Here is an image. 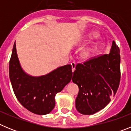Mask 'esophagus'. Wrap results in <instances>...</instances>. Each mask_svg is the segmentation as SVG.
<instances>
[{
	"mask_svg": "<svg viewBox=\"0 0 131 131\" xmlns=\"http://www.w3.org/2000/svg\"><path fill=\"white\" fill-rule=\"evenodd\" d=\"M71 67H72V71L73 72L75 70V67H76V63L75 62H73L72 63H71Z\"/></svg>",
	"mask_w": 131,
	"mask_h": 131,
	"instance_id": "esophagus-1",
	"label": "esophagus"
}]
</instances>
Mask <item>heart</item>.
I'll return each mask as SVG.
<instances>
[{
  "label": "heart",
  "instance_id": "b5f03b06",
  "mask_svg": "<svg viewBox=\"0 0 131 131\" xmlns=\"http://www.w3.org/2000/svg\"><path fill=\"white\" fill-rule=\"evenodd\" d=\"M98 37V34L96 33H91L88 34L85 37V40H92V39H96V38ZM98 44H95V45L92 46V47H89V48H86L85 50H84L83 51V52L81 53V57L83 59H88L90 56H91V54H92L94 50L97 48L98 47Z\"/></svg>",
  "mask_w": 131,
  "mask_h": 131
}]
</instances>
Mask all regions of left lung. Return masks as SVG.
<instances>
[{"instance_id": "1", "label": "left lung", "mask_w": 131, "mask_h": 131, "mask_svg": "<svg viewBox=\"0 0 131 131\" xmlns=\"http://www.w3.org/2000/svg\"><path fill=\"white\" fill-rule=\"evenodd\" d=\"M120 60L119 48L113 40L109 54L77 64L72 81L79 86L75 107L79 113L92 115L110 103L119 85Z\"/></svg>"}]
</instances>
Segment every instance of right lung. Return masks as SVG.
Segmentation results:
<instances>
[{"mask_svg":"<svg viewBox=\"0 0 131 131\" xmlns=\"http://www.w3.org/2000/svg\"><path fill=\"white\" fill-rule=\"evenodd\" d=\"M71 65L59 67L40 77L27 74L20 66L14 45L10 63L9 76L18 101L29 112L38 115L48 114L55 106V96L71 81Z\"/></svg>","mask_w":131,"mask_h":131,"instance_id":"obj_1","label":"right lung"}]
</instances>
